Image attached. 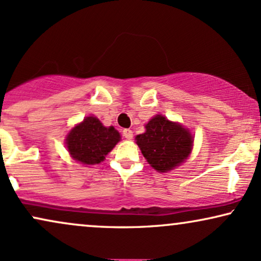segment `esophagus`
<instances>
[{
  "mask_svg": "<svg viewBox=\"0 0 261 261\" xmlns=\"http://www.w3.org/2000/svg\"><path fill=\"white\" fill-rule=\"evenodd\" d=\"M123 137L128 140L133 139V132H132L130 129H123Z\"/></svg>",
  "mask_w": 261,
  "mask_h": 261,
  "instance_id": "1",
  "label": "esophagus"
}]
</instances>
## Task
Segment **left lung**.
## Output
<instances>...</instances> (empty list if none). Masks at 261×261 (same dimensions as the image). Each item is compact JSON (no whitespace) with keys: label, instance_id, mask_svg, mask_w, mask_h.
<instances>
[{"label":"left lung","instance_id":"1","mask_svg":"<svg viewBox=\"0 0 261 261\" xmlns=\"http://www.w3.org/2000/svg\"><path fill=\"white\" fill-rule=\"evenodd\" d=\"M136 141L149 165L160 173L181 165L194 146V137L188 128L163 115L153 116L145 124V133L137 136Z\"/></svg>","mask_w":261,"mask_h":261}]
</instances>
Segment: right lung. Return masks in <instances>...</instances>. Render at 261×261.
<instances>
[{
  "instance_id": "add662e5",
  "label": "right lung",
  "mask_w": 261,
  "mask_h": 261,
  "mask_svg": "<svg viewBox=\"0 0 261 261\" xmlns=\"http://www.w3.org/2000/svg\"><path fill=\"white\" fill-rule=\"evenodd\" d=\"M121 140L114 127H105L94 116H88L67 133L65 144L70 156L82 165H98Z\"/></svg>"
}]
</instances>
